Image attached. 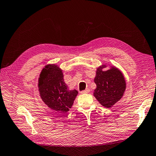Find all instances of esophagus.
Masks as SVG:
<instances>
[{"mask_svg":"<svg viewBox=\"0 0 156 156\" xmlns=\"http://www.w3.org/2000/svg\"><path fill=\"white\" fill-rule=\"evenodd\" d=\"M89 92H90V90H89L88 88H87V89L85 90L81 91L80 93H89Z\"/></svg>","mask_w":156,"mask_h":156,"instance_id":"34e87169","label":"esophagus"}]
</instances>
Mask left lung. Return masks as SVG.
Wrapping results in <instances>:
<instances>
[{"mask_svg": "<svg viewBox=\"0 0 156 156\" xmlns=\"http://www.w3.org/2000/svg\"><path fill=\"white\" fill-rule=\"evenodd\" d=\"M105 66L103 65L97 69L94 79L97 88L93 95L101 105L110 108L122 97L126 83L120 70L112 67L107 71H102Z\"/></svg>", "mask_w": 156, "mask_h": 156, "instance_id": "obj_1", "label": "left lung"}]
</instances>
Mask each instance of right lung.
Returning <instances> with one entry per match:
<instances>
[{"label":"right lung","instance_id":"obj_1","mask_svg":"<svg viewBox=\"0 0 156 156\" xmlns=\"http://www.w3.org/2000/svg\"><path fill=\"white\" fill-rule=\"evenodd\" d=\"M39 91L43 101L50 108L63 113L71 108L77 96L76 90H69L62 71L55 65L45 66L39 78Z\"/></svg>","mask_w":156,"mask_h":156}]
</instances>
